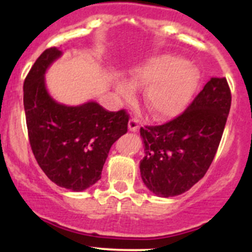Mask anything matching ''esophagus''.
I'll return each mask as SVG.
<instances>
[{"label":"esophagus","instance_id":"esophagus-1","mask_svg":"<svg viewBox=\"0 0 252 252\" xmlns=\"http://www.w3.org/2000/svg\"><path fill=\"white\" fill-rule=\"evenodd\" d=\"M128 128L130 131H138L139 130V122L138 119L131 118L128 123Z\"/></svg>","mask_w":252,"mask_h":252}]
</instances>
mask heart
Segmentation results:
<instances>
[{"mask_svg": "<svg viewBox=\"0 0 252 252\" xmlns=\"http://www.w3.org/2000/svg\"><path fill=\"white\" fill-rule=\"evenodd\" d=\"M197 84V73L182 58L161 55L151 58L130 73L129 83L117 86L124 100L135 97L134 89L144 90V103L156 119L177 116L189 102Z\"/></svg>", "mask_w": 252, "mask_h": 252, "instance_id": "1", "label": "heart"}]
</instances>
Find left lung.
<instances>
[{
	"mask_svg": "<svg viewBox=\"0 0 252 252\" xmlns=\"http://www.w3.org/2000/svg\"><path fill=\"white\" fill-rule=\"evenodd\" d=\"M230 103L227 79L211 78L182 114L161 126H141V178L154 194L177 196L204 178L220 146Z\"/></svg>",
	"mask_w": 252,
	"mask_h": 252,
	"instance_id": "1",
	"label": "left lung"
}]
</instances>
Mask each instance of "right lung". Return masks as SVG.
I'll list each match as a JSON object with an SVG mask.
<instances>
[{
  "label": "right lung",
  "mask_w": 252,
  "mask_h": 252,
  "mask_svg": "<svg viewBox=\"0 0 252 252\" xmlns=\"http://www.w3.org/2000/svg\"><path fill=\"white\" fill-rule=\"evenodd\" d=\"M62 55L50 47L40 55L24 80V111L32 154L58 187L83 191L101 179L112 145L128 131L126 110L110 112L96 102L65 106L45 86V72Z\"/></svg>",
  "instance_id": "obj_1"
}]
</instances>
